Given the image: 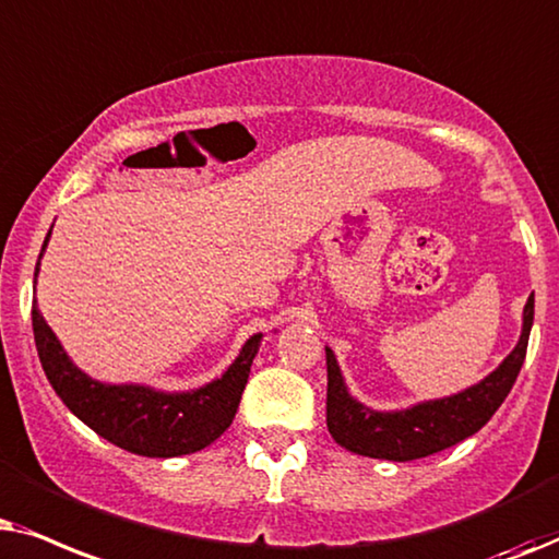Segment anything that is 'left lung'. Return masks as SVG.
<instances>
[{
  "label": "left lung",
  "instance_id": "obj_1",
  "mask_svg": "<svg viewBox=\"0 0 559 559\" xmlns=\"http://www.w3.org/2000/svg\"><path fill=\"white\" fill-rule=\"evenodd\" d=\"M532 322L534 294L526 299L524 307L522 337L493 373H488L471 389L452 393V396L421 401V404L399 408V412H376V408L349 396L337 357L330 347H324L326 429H330L334 442L355 452V455L393 460V463H408V460L435 455V452L467 440L483 424H488L496 408L509 396L511 385L524 366Z\"/></svg>",
  "mask_w": 559,
  "mask_h": 559
}]
</instances>
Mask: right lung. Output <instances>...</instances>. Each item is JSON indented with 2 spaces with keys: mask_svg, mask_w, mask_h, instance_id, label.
<instances>
[{
  "mask_svg": "<svg viewBox=\"0 0 559 559\" xmlns=\"http://www.w3.org/2000/svg\"><path fill=\"white\" fill-rule=\"evenodd\" d=\"M53 229V227H50ZM50 233L43 242L46 252ZM40 260L35 265V281ZM35 347L50 385L66 406L104 440L143 457H178L204 450L233 424L263 334H252L222 378L202 389L168 393L138 383H99L76 368L33 304Z\"/></svg>",
  "mask_w": 559,
  "mask_h": 559,
  "instance_id": "1",
  "label": "right lung"
}]
</instances>
